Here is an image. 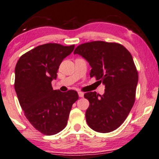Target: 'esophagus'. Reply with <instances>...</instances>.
<instances>
[{"label":"esophagus","mask_w":159,"mask_h":159,"mask_svg":"<svg viewBox=\"0 0 159 159\" xmlns=\"http://www.w3.org/2000/svg\"><path fill=\"white\" fill-rule=\"evenodd\" d=\"M78 95H79L80 97L82 98V97H83V96H84V93H82V92H81V91H79V92H78Z\"/></svg>","instance_id":"1"}]
</instances>
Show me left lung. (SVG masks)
<instances>
[{"label":"left lung","instance_id":"obj_1","mask_svg":"<svg viewBox=\"0 0 159 159\" xmlns=\"http://www.w3.org/2000/svg\"><path fill=\"white\" fill-rule=\"evenodd\" d=\"M74 54L87 61L90 77H96L105 86L104 93H84L90 105L85 112L90 129L108 133L124 122L135 102L138 73L131 53L123 45L96 41L80 44Z\"/></svg>","mask_w":159,"mask_h":159}]
</instances>
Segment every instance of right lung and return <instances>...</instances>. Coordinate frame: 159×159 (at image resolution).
Here are the masks:
<instances>
[{"label":"right lung","mask_w":159,"mask_h":159,"mask_svg":"<svg viewBox=\"0 0 159 159\" xmlns=\"http://www.w3.org/2000/svg\"><path fill=\"white\" fill-rule=\"evenodd\" d=\"M75 45L49 43L22 55L15 67L14 88L20 104L28 121L45 135L56 134L67 124L72 105L79 96L75 90L63 93L53 90L63 60Z\"/></svg>","instance_id":"1"}]
</instances>
